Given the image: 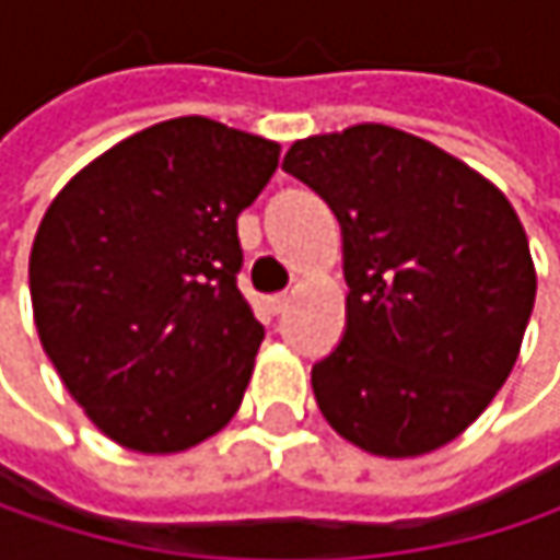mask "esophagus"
<instances>
[{"label":"esophagus","mask_w":560,"mask_h":560,"mask_svg":"<svg viewBox=\"0 0 560 560\" xmlns=\"http://www.w3.org/2000/svg\"><path fill=\"white\" fill-rule=\"evenodd\" d=\"M288 291H279V294H269V298H262V304H266V311L269 314H281L284 311V304H288Z\"/></svg>","instance_id":"obj_1"}]
</instances>
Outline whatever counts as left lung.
<instances>
[{
    "mask_svg": "<svg viewBox=\"0 0 560 560\" xmlns=\"http://www.w3.org/2000/svg\"><path fill=\"white\" fill-rule=\"evenodd\" d=\"M281 168L343 226L347 334L311 370L320 415L389 460L451 444L503 389L532 317L518 213L490 177L383 122L298 139Z\"/></svg>",
    "mask_w": 560,
    "mask_h": 560,
    "instance_id": "left-lung-1",
    "label": "left lung"
}]
</instances>
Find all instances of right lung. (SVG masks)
Masks as SVG:
<instances>
[{"label":"right lung","instance_id":"1","mask_svg":"<svg viewBox=\"0 0 560 560\" xmlns=\"http://www.w3.org/2000/svg\"><path fill=\"white\" fill-rule=\"evenodd\" d=\"M279 152L180 116L96 155L45 210L28 256L38 340L119 447L180 454L240 411L266 330L236 288V217Z\"/></svg>","mask_w":560,"mask_h":560}]
</instances>
